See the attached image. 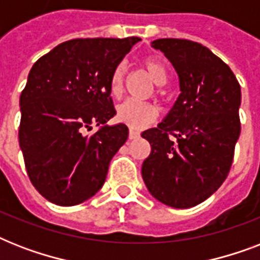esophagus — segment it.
Returning <instances> with one entry per match:
<instances>
[{
  "instance_id": "obj_1",
  "label": "esophagus",
  "mask_w": 260,
  "mask_h": 260,
  "mask_svg": "<svg viewBox=\"0 0 260 260\" xmlns=\"http://www.w3.org/2000/svg\"><path fill=\"white\" fill-rule=\"evenodd\" d=\"M129 139L131 140H135V139H138L140 138V132H138V131H135V129H129Z\"/></svg>"
}]
</instances>
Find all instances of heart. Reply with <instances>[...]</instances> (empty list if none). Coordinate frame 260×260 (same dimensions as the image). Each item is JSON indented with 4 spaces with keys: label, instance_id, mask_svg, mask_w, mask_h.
<instances>
[{
    "label": "heart",
    "instance_id": "obj_1",
    "mask_svg": "<svg viewBox=\"0 0 260 260\" xmlns=\"http://www.w3.org/2000/svg\"><path fill=\"white\" fill-rule=\"evenodd\" d=\"M142 64L156 85H165L167 82L169 70L165 60L158 56H144L142 59ZM124 77H125V64L120 63L113 69L109 79V90L113 97H118L121 94ZM156 116H158V110L152 104L136 101V100H126L117 106V114H116L118 121L124 122L125 125L134 129L144 128L154 121Z\"/></svg>",
    "mask_w": 260,
    "mask_h": 260
}]
</instances>
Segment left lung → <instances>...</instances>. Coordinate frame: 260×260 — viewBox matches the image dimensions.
<instances>
[{"instance_id": "1", "label": "left lung", "mask_w": 260, "mask_h": 260, "mask_svg": "<svg viewBox=\"0 0 260 260\" xmlns=\"http://www.w3.org/2000/svg\"><path fill=\"white\" fill-rule=\"evenodd\" d=\"M151 46L174 66L181 94L165 120L142 134L151 144L142 175L158 201L186 209L209 198L228 177L242 91L228 64L200 43L158 39Z\"/></svg>"}]
</instances>
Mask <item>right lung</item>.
Returning a JSON list of instances; mask_svg holds the SVG:
<instances>
[{"instance_id":"add662e5","label":"right lung","mask_w":260,"mask_h":260,"mask_svg":"<svg viewBox=\"0 0 260 260\" xmlns=\"http://www.w3.org/2000/svg\"><path fill=\"white\" fill-rule=\"evenodd\" d=\"M140 38L73 39L35 63L20 97L18 142L26 173L43 197L78 205L105 182L109 163L128 139L116 114L112 71ZM95 123L93 135L86 131Z\"/></svg>"}]
</instances>
